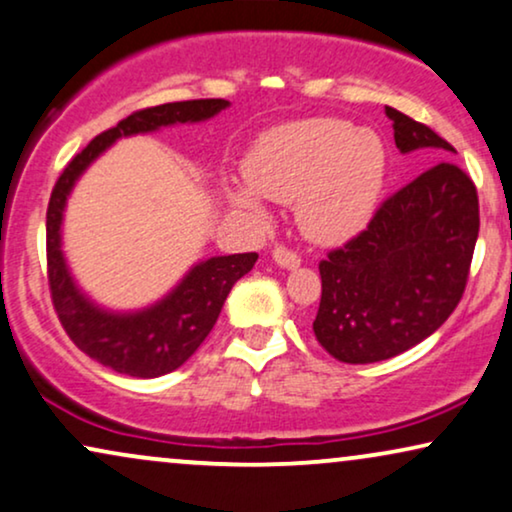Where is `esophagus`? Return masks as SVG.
Returning <instances> with one entry per match:
<instances>
[{
    "mask_svg": "<svg viewBox=\"0 0 512 512\" xmlns=\"http://www.w3.org/2000/svg\"><path fill=\"white\" fill-rule=\"evenodd\" d=\"M272 261H275L277 265H282V268L294 270L301 265V256H298L296 251L289 247H275V251H272Z\"/></svg>",
    "mask_w": 512,
    "mask_h": 512,
    "instance_id": "34e87169",
    "label": "esophagus"
}]
</instances>
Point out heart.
<instances>
[{"label": "heart", "mask_w": 512, "mask_h": 512, "mask_svg": "<svg viewBox=\"0 0 512 512\" xmlns=\"http://www.w3.org/2000/svg\"><path fill=\"white\" fill-rule=\"evenodd\" d=\"M386 174L388 152L381 136L334 117L275 126L244 159L249 187L272 202H296L301 228L322 242L345 240L369 223ZM250 191L235 185L230 202L244 214L263 216Z\"/></svg>", "instance_id": "obj_1"}]
</instances>
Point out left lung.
Here are the masks:
<instances>
[{
  "label": "left lung",
  "instance_id": "left-lung-1",
  "mask_svg": "<svg viewBox=\"0 0 512 512\" xmlns=\"http://www.w3.org/2000/svg\"><path fill=\"white\" fill-rule=\"evenodd\" d=\"M400 152H456L426 124L386 108ZM480 232L470 176L440 159L393 192L362 232L320 261L315 338L331 357L369 364L414 348L447 322L466 291Z\"/></svg>",
  "mask_w": 512,
  "mask_h": 512
}]
</instances>
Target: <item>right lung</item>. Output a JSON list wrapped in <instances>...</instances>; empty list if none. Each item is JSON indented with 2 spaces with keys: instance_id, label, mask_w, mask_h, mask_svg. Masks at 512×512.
<instances>
[{
  "instance_id": "right-lung-1",
  "label": "right lung",
  "mask_w": 512,
  "mask_h": 512,
  "mask_svg": "<svg viewBox=\"0 0 512 512\" xmlns=\"http://www.w3.org/2000/svg\"><path fill=\"white\" fill-rule=\"evenodd\" d=\"M228 105L223 98H199V101L164 103L131 112L72 157L53 185L49 209H46V275H49L53 310L70 341L91 360L115 369L117 374L155 378L188 362L214 329L232 284L254 268L258 254L214 256L197 263L183 277V282L152 308L126 315L108 313L96 308L77 289L65 265L61 251L65 199L82 171L117 138L148 134L169 124L202 122L218 115Z\"/></svg>"
}]
</instances>
